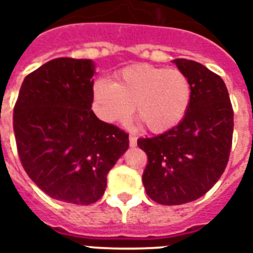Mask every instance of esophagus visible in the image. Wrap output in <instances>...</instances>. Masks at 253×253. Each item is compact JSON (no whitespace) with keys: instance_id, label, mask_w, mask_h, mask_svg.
<instances>
[{"instance_id":"esophagus-1","label":"esophagus","mask_w":253,"mask_h":253,"mask_svg":"<svg viewBox=\"0 0 253 253\" xmlns=\"http://www.w3.org/2000/svg\"><path fill=\"white\" fill-rule=\"evenodd\" d=\"M130 147H136V138L134 135H130Z\"/></svg>"}]
</instances>
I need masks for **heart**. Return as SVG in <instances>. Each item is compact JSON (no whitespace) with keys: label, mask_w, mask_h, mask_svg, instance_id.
Returning a JSON list of instances; mask_svg holds the SVG:
<instances>
[{"label":"heart","mask_w":253,"mask_h":253,"mask_svg":"<svg viewBox=\"0 0 253 253\" xmlns=\"http://www.w3.org/2000/svg\"><path fill=\"white\" fill-rule=\"evenodd\" d=\"M94 110L106 122L135 117L146 130L160 134L184 119L190 101V81L180 69L136 64L122 69L115 83L99 79L93 84Z\"/></svg>","instance_id":"obj_1"}]
</instances>
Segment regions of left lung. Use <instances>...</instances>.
I'll return each mask as SVG.
<instances>
[{"mask_svg":"<svg viewBox=\"0 0 253 253\" xmlns=\"http://www.w3.org/2000/svg\"><path fill=\"white\" fill-rule=\"evenodd\" d=\"M190 81L192 101L177 126L154 138L138 139L147 154L143 185L160 205H182L208 193L227 167L234 110L224 81L205 65L176 59Z\"/></svg>","mask_w":253,"mask_h":253,"instance_id":"left-lung-1","label":"left lung"}]
</instances>
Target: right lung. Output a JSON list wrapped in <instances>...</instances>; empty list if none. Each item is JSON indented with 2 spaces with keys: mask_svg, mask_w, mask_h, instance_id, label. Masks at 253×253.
<instances>
[{
  "mask_svg": "<svg viewBox=\"0 0 253 253\" xmlns=\"http://www.w3.org/2000/svg\"><path fill=\"white\" fill-rule=\"evenodd\" d=\"M94 63L59 57L25 77L13 127L22 167L51 198L90 205L128 148V134L91 110Z\"/></svg>",
  "mask_w": 253,
  "mask_h": 253,
  "instance_id": "obj_1",
  "label": "right lung"
}]
</instances>
